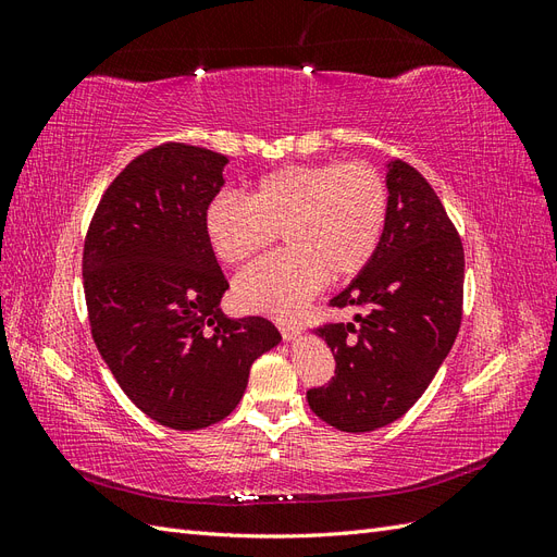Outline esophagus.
I'll return each instance as SVG.
<instances>
[{
    "instance_id": "obj_1",
    "label": "esophagus",
    "mask_w": 557,
    "mask_h": 557,
    "mask_svg": "<svg viewBox=\"0 0 557 557\" xmlns=\"http://www.w3.org/2000/svg\"><path fill=\"white\" fill-rule=\"evenodd\" d=\"M278 330L283 334V339H295V336L301 334V330H305V325L299 323V320H278Z\"/></svg>"
}]
</instances>
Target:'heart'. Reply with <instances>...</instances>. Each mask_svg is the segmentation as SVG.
Instances as JSON below:
<instances>
[{"label":"heart","mask_w":557,"mask_h":557,"mask_svg":"<svg viewBox=\"0 0 557 557\" xmlns=\"http://www.w3.org/2000/svg\"><path fill=\"white\" fill-rule=\"evenodd\" d=\"M391 190L372 162L288 164L267 172L244 197L221 193L205 211L215 256L237 264L278 237L288 248L250 264L234 283L248 311L288 315L330 276L348 281L383 239Z\"/></svg>","instance_id":"b5f03b06"}]
</instances>
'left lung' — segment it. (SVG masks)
Wrapping results in <instances>:
<instances>
[{
    "mask_svg": "<svg viewBox=\"0 0 557 557\" xmlns=\"http://www.w3.org/2000/svg\"><path fill=\"white\" fill-rule=\"evenodd\" d=\"M383 239L330 307H358L356 323L315 327L334 376L307 391L311 411L342 432H369L407 413L458 336L465 248L442 199L418 170L393 162Z\"/></svg>",
    "mask_w": 557,
    "mask_h": 557,
    "instance_id": "1",
    "label": "left lung"
}]
</instances>
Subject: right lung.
<instances>
[{
    "mask_svg": "<svg viewBox=\"0 0 557 557\" xmlns=\"http://www.w3.org/2000/svg\"><path fill=\"white\" fill-rule=\"evenodd\" d=\"M227 158L166 141L134 158L92 213L83 293L99 356L160 425L201 430L237 407L250 364L281 342L262 315L227 318L230 283L205 230Z\"/></svg>",
    "mask_w": 557,
    "mask_h": 557,
    "instance_id": "right-lung-1",
    "label": "right lung"
}]
</instances>
